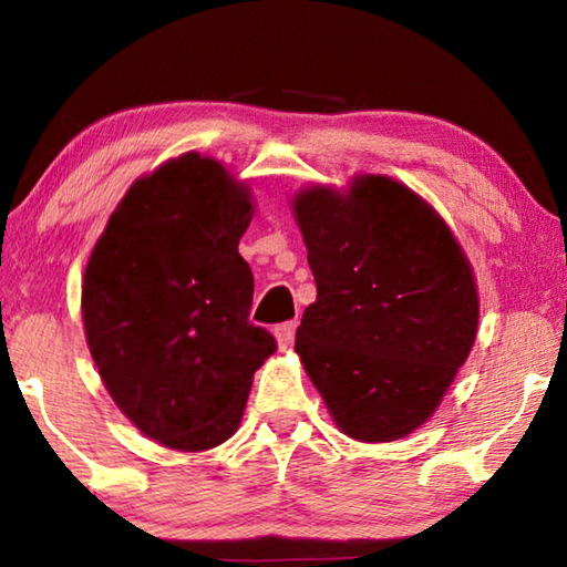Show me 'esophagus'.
Listing matches in <instances>:
<instances>
[{"mask_svg": "<svg viewBox=\"0 0 567 567\" xmlns=\"http://www.w3.org/2000/svg\"><path fill=\"white\" fill-rule=\"evenodd\" d=\"M295 328H297L295 322H282L275 328V338H277V344H280V350H287L292 344Z\"/></svg>", "mask_w": 567, "mask_h": 567, "instance_id": "1", "label": "esophagus"}]
</instances>
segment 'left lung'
Instances as JSON below:
<instances>
[{"mask_svg":"<svg viewBox=\"0 0 567 567\" xmlns=\"http://www.w3.org/2000/svg\"><path fill=\"white\" fill-rule=\"evenodd\" d=\"M318 300L295 334L307 375L354 440L388 443L433 415L477 330V290L443 219L390 177L295 199Z\"/></svg>","mask_w":567,"mask_h":567,"instance_id":"8db88e82","label":"left lung"}]
</instances>
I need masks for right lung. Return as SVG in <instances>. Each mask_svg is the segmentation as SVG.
<instances>
[{
    "mask_svg": "<svg viewBox=\"0 0 567 567\" xmlns=\"http://www.w3.org/2000/svg\"><path fill=\"white\" fill-rule=\"evenodd\" d=\"M249 219L247 189L192 152L134 182L90 257L92 358L124 415L167 447L225 443L277 350L249 322L255 277L237 252Z\"/></svg>",
    "mask_w": 567,
    "mask_h": 567,
    "instance_id": "obj_1",
    "label": "right lung"
}]
</instances>
